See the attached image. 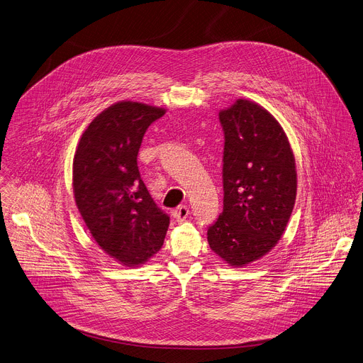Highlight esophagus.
Instances as JSON below:
<instances>
[{
  "label": "esophagus",
  "instance_id": "34e87169",
  "mask_svg": "<svg viewBox=\"0 0 363 363\" xmlns=\"http://www.w3.org/2000/svg\"><path fill=\"white\" fill-rule=\"evenodd\" d=\"M189 214H190V210H189L187 206H179V207L174 210V213H173V216H174V218H176L177 221H184V220L189 217Z\"/></svg>",
  "mask_w": 363,
  "mask_h": 363
}]
</instances>
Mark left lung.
Returning a JSON list of instances; mask_svg holds the SVG:
<instances>
[{
  "label": "left lung",
  "mask_w": 363,
  "mask_h": 363,
  "mask_svg": "<svg viewBox=\"0 0 363 363\" xmlns=\"http://www.w3.org/2000/svg\"><path fill=\"white\" fill-rule=\"evenodd\" d=\"M218 118L224 200L207 240L230 265L244 267L264 257L285 231L296 197L295 159L281 125L255 102L238 99Z\"/></svg>",
  "instance_id": "1"
}]
</instances>
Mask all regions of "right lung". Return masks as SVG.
Wrapping results in <instances>:
<instances>
[{
  "mask_svg": "<svg viewBox=\"0 0 363 363\" xmlns=\"http://www.w3.org/2000/svg\"><path fill=\"white\" fill-rule=\"evenodd\" d=\"M164 113L139 102H118L89 123L74 157L78 210L98 245L128 267L143 264L162 248L170 223L138 167L143 136Z\"/></svg>",
  "mask_w": 363,
  "mask_h": 363,
  "instance_id": "right-lung-1",
  "label": "right lung"
}]
</instances>
